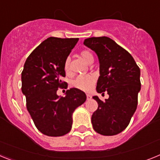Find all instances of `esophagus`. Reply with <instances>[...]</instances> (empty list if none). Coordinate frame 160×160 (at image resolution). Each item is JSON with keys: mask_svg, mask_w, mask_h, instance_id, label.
<instances>
[{"mask_svg": "<svg viewBox=\"0 0 160 160\" xmlns=\"http://www.w3.org/2000/svg\"><path fill=\"white\" fill-rule=\"evenodd\" d=\"M91 98H92V96L90 95V94H87V100H90L91 99Z\"/></svg>", "mask_w": 160, "mask_h": 160, "instance_id": "obj_1", "label": "esophagus"}]
</instances>
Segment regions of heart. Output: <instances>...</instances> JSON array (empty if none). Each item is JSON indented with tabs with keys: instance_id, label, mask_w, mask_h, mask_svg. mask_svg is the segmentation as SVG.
Masks as SVG:
<instances>
[{
	"instance_id": "heart-1",
	"label": "heart",
	"mask_w": 160,
	"mask_h": 160,
	"mask_svg": "<svg viewBox=\"0 0 160 160\" xmlns=\"http://www.w3.org/2000/svg\"><path fill=\"white\" fill-rule=\"evenodd\" d=\"M80 57L86 62L90 64L93 62L94 61V56H93L92 53L90 52L89 50H82L80 53ZM64 70L66 74H70V59H66L64 62ZM96 82V77L92 74V73H89L87 75L79 76L73 82V87L79 89V90L85 91V92H89L92 90L94 87V84Z\"/></svg>"
}]
</instances>
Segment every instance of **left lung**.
<instances>
[{"label":"left lung","mask_w":160,"mask_h":160,"mask_svg":"<svg viewBox=\"0 0 160 160\" xmlns=\"http://www.w3.org/2000/svg\"><path fill=\"white\" fill-rule=\"evenodd\" d=\"M84 45L94 50L99 60L96 90L109 94L104 102L93 97L98 105L91 117L93 128L100 135H115L127 128L136 111L140 70L132 56L110 38H87Z\"/></svg>","instance_id":"left-lung-1"}]
</instances>
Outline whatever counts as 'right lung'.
Wrapping results in <instances>:
<instances>
[{"label": "right lung", "instance_id": "right-lung-1", "mask_svg": "<svg viewBox=\"0 0 160 160\" xmlns=\"http://www.w3.org/2000/svg\"><path fill=\"white\" fill-rule=\"evenodd\" d=\"M78 38L50 37L29 54L22 73V90L26 107L39 131L48 136L66 135L72 128V114L87 100L77 88L66 90V97L57 94L67 88L62 80L66 76L64 62Z\"/></svg>", "mask_w": 160, "mask_h": 160}]
</instances>
